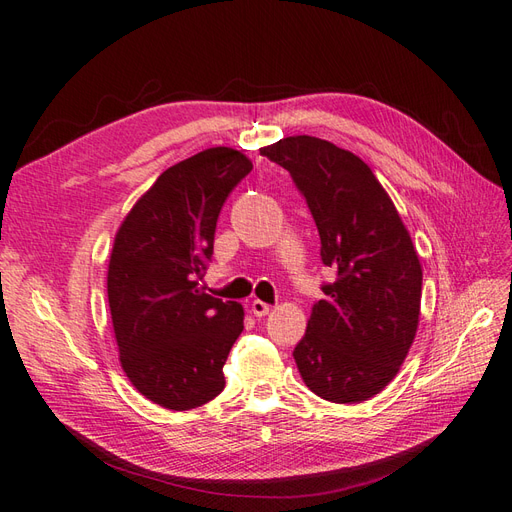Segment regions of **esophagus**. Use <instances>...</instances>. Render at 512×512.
I'll return each instance as SVG.
<instances>
[{"instance_id":"34e87169","label":"esophagus","mask_w":512,"mask_h":512,"mask_svg":"<svg viewBox=\"0 0 512 512\" xmlns=\"http://www.w3.org/2000/svg\"><path fill=\"white\" fill-rule=\"evenodd\" d=\"M251 313H253L255 317H264V315L270 313V304L261 302V300H253V302H251Z\"/></svg>"}]
</instances>
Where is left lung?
I'll return each instance as SVG.
<instances>
[{
	"label": "left lung",
	"instance_id": "obj_1",
	"mask_svg": "<svg viewBox=\"0 0 512 512\" xmlns=\"http://www.w3.org/2000/svg\"><path fill=\"white\" fill-rule=\"evenodd\" d=\"M289 171L321 240V285L309 326L294 349L317 397L362 403L399 373L414 343L422 270L410 233L367 163L337 145L300 135L259 150Z\"/></svg>",
	"mask_w": 512,
	"mask_h": 512
}]
</instances>
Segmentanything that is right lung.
Wrapping results in <instances>:
<instances>
[{"mask_svg":"<svg viewBox=\"0 0 512 512\" xmlns=\"http://www.w3.org/2000/svg\"><path fill=\"white\" fill-rule=\"evenodd\" d=\"M251 169L231 148L186 158L158 175L115 236L107 294L122 369L167 410H193L225 388L223 364L244 311L206 294L201 279L218 214Z\"/></svg>","mask_w":512,"mask_h":512,"instance_id":"add662e5","label":"right lung"}]
</instances>
